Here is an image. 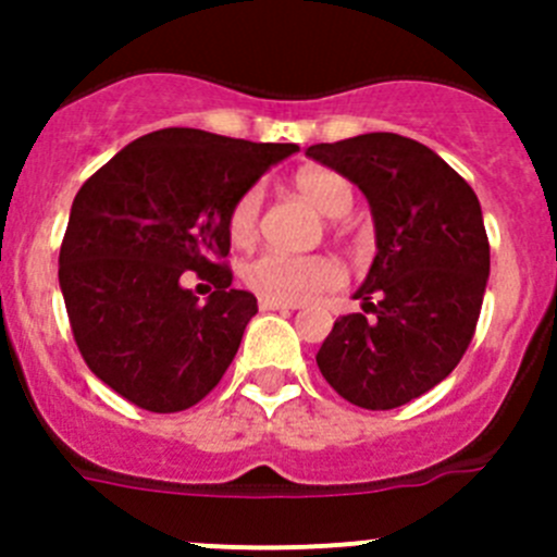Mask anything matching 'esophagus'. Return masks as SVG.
I'll list each match as a JSON object with an SVG mask.
<instances>
[{
  "label": "esophagus",
  "mask_w": 557,
  "mask_h": 557,
  "mask_svg": "<svg viewBox=\"0 0 557 557\" xmlns=\"http://www.w3.org/2000/svg\"><path fill=\"white\" fill-rule=\"evenodd\" d=\"M259 309H262V312H289V309H295V304H282V301H270V298H259Z\"/></svg>",
  "instance_id": "esophagus-1"
}]
</instances>
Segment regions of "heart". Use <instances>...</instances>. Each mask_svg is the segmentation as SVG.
Returning a JSON list of instances; mask_svg holds the SVG:
<instances>
[{"mask_svg":"<svg viewBox=\"0 0 557 557\" xmlns=\"http://www.w3.org/2000/svg\"><path fill=\"white\" fill-rule=\"evenodd\" d=\"M295 189L321 211L323 218H346L354 206V189L348 178L326 166H312L295 175ZM262 231V189L243 191L228 211L231 243L245 248L256 243ZM346 273L337 259L323 253L293 256L282 250H264L243 268V282L259 298L282 304H304L318 295L332 293L343 284Z\"/></svg>","mask_w":557,"mask_h":557,"instance_id":"1","label":"heart"}]
</instances>
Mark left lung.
<instances>
[{"mask_svg":"<svg viewBox=\"0 0 557 557\" xmlns=\"http://www.w3.org/2000/svg\"><path fill=\"white\" fill-rule=\"evenodd\" d=\"M307 156L366 191L376 225V259L354 295L366 312L343 314L314 359L346 401L393 410L444 382L474 337L491 270L480 200L437 152L398 133Z\"/></svg>","mask_w":557,"mask_h":557,"instance_id":"obj_1","label":"left lung"}]
</instances>
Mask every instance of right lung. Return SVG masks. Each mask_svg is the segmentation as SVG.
Here are the masks:
<instances>
[{"mask_svg":"<svg viewBox=\"0 0 557 557\" xmlns=\"http://www.w3.org/2000/svg\"><path fill=\"white\" fill-rule=\"evenodd\" d=\"M298 145L164 127L122 147L75 195L58 282L86 366L150 412L209 396L256 298L231 287L228 211ZM215 287L200 305L188 270Z\"/></svg>","mask_w":557,"mask_h":557,"instance_id":"add662e5","label":"right lung"}]
</instances>
